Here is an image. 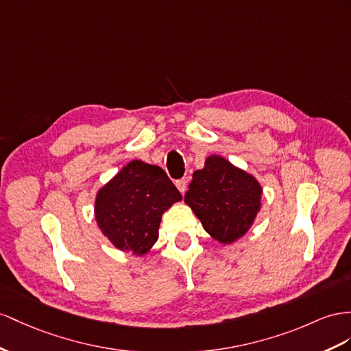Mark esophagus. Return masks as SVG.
Wrapping results in <instances>:
<instances>
[{
	"mask_svg": "<svg viewBox=\"0 0 351 351\" xmlns=\"http://www.w3.org/2000/svg\"><path fill=\"white\" fill-rule=\"evenodd\" d=\"M176 186H178V190L181 191V194H184V193L186 191V186H188V178L178 179V181H176Z\"/></svg>",
	"mask_w": 351,
	"mask_h": 351,
	"instance_id": "obj_1",
	"label": "esophagus"
}]
</instances>
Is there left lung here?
<instances>
[{"instance_id": "left-lung-1", "label": "left lung", "mask_w": 351, "mask_h": 351, "mask_svg": "<svg viewBox=\"0 0 351 351\" xmlns=\"http://www.w3.org/2000/svg\"><path fill=\"white\" fill-rule=\"evenodd\" d=\"M261 185L219 156H210L193 175L185 203L204 230L221 243H232L254 223L261 208Z\"/></svg>"}]
</instances>
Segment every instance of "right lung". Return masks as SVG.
Here are the masks:
<instances>
[{"mask_svg":"<svg viewBox=\"0 0 351 351\" xmlns=\"http://www.w3.org/2000/svg\"><path fill=\"white\" fill-rule=\"evenodd\" d=\"M181 199L163 169L133 160L99 190L97 226L115 247L143 255L157 241L161 215Z\"/></svg>","mask_w":351,"mask_h":351,"instance_id":"obj_1","label":"right lung"}]
</instances>
